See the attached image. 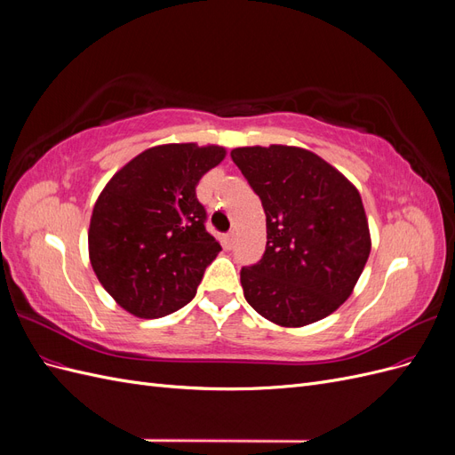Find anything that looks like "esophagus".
<instances>
[{"mask_svg":"<svg viewBox=\"0 0 455 455\" xmlns=\"http://www.w3.org/2000/svg\"><path fill=\"white\" fill-rule=\"evenodd\" d=\"M233 243H235V231H228L224 235V244L228 246V249H231Z\"/></svg>","mask_w":455,"mask_h":455,"instance_id":"obj_1","label":"esophagus"}]
</instances>
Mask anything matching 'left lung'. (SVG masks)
<instances>
[{"mask_svg": "<svg viewBox=\"0 0 455 455\" xmlns=\"http://www.w3.org/2000/svg\"><path fill=\"white\" fill-rule=\"evenodd\" d=\"M231 159L259 197L267 228L264 256L241 269L246 301L288 328L324 319L351 296L370 256L359 191L301 148H235Z\"/></svg>", "mask_w": 455, "mask_h": 455, "instance_id": "1", "label": "left lung"}]
</instances>
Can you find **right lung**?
Masks as SVG:
<instances>
[{"label": "right lung", "mask_w": 455, "mask_h": 455, "mask_svg": "<svg viewBox=\"0 0 455 455\" xmlns=\"http://www.w3.org/2000/svg\"><path fill=\"white\" fill-rule=\"evenodd\" d=\"M224 157L220 146H156L106 184L91 216L89 258L123 309L159 319L194 299L204 269L222 251L204 228L196 188Z\"/></svg>", "instance_id": "right-lung-1"}]
</instances>
